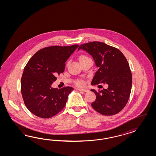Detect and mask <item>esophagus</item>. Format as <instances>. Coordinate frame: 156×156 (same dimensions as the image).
I'll list each match as a JSON object with an SVG mask.
<instances>
[{"label": "esophagus", "instance_id": "obj_1", "mask_svg": "<svg viewBox=\"0 0 156 156\" xmlns=\"http://www.w3.org/2000/svg\"><path fill=\"white\" fill-rule=\"evenodd\" d=\"M77 90H79V91H83V92H87L89 90H87V89H80V88H78Z\"/></svg>", "mask_w": 156, "mask_h": 156}]
</instances>
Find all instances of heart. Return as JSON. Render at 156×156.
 Here are the masks:
<instances>
[{
	"label": "heart",
	"mask_w": 156,
	"mask_h": 156,
	"mask_svg": "<svg viewBox=\"0 0 156 156\" xmlns=\"http://www.w3.org/2000/svg\"><path fill=\"white\" fill-rule=\"evenodd\" d=\"M87 58H89L87 57V56L85 55H80V56L79 57V61H80V62L82 61L85 60V59H87ZM78 85H82V83L80 82V83H78Z\"/></svg>",
	"instance_id": "obj_1"
}]
</instances>
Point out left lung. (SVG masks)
I'll list each match as a JSON object with an SVG mask.
<instances>
[{
    "label": "left lung",
    "mask_w": 156,
    "mask_h": 156,
    "mask_svg": "<svg viewBox=\"0 0 156 156\" xmlns=\"http://www.w3.org/2000/svg\"><path fill=\"white\" fill-rule=\"evenodd\" d=\"M80 49L92 56L98 67L91 84L108 86L99 92L91 90L96 95L91 106L105 115L118 113L127 104L132 89V76L126 58L118 48L103 42L85 43L78 50Z\"/></svg>",
    "instance_id": "8db88e82"
}]
</instances>
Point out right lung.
Wrapping results in <instances>:
<instances>
[{
    "mask_svg": "<svg viewBox=\"0 0 156 156\" xmlns=\"http://www.w3.org/2000/svg\"><path fill=\"white\" fill-rule=\"evenodd\" d=\"M78 44L45 47L36 52L24 69L21 93L28 110L42 118L52 117L66 105L71 87H51L56 76L64 72L65 62Z\"/></svg>",
    "mask_w": 156,
    "mask_h": 156,
    "instance_id": "obj_1",
    "label": "right lung"
}]
</instances>
